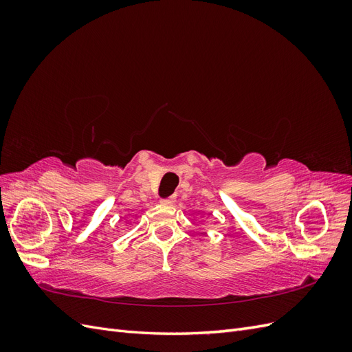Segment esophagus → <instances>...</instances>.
Instances as JSON below:
<instances>
[{"label": "esophagus", "mask_w": 352, "mask_h": 352, "mask_svg": "<svg viewBox=\"0 0 352 352\" xmlns=\"http://www.w3.org/2000/svg\"><path fill=\"white\" fill-rule=\"evenodd\" d=\"M175 201H176V198H175V197L163 198V199H162V204H163V206H173V204H175Z\"/></svg>", "instance_id": "1"}]
</instances>
